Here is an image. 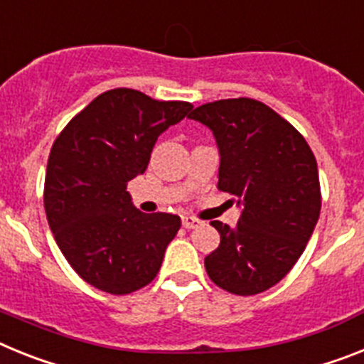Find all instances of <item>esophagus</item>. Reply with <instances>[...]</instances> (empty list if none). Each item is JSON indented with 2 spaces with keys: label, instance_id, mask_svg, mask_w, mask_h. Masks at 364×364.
<instances>
[{
  "label": "esophagus",
  "instance_id": "esophagus-1",
  "mask_svg": "<svg viewBox=\"0 0 364 364\" xmlns=\"http://www.w3.org/2000/svg\"><path fill=\"white\" fill-rule=\"evenodd\" d=\"M181 221H183V227H185V229H194V227H198L201 223V221L194 216H183Z\"/></svg>",
  "mask_w": 364,
  "mask_h": 364
}]
</instances>
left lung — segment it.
Returning a JSON list of instances; mask_svg holds the SVG:
<instances>
[{"label":"left lung","instance_id":"left-lung-1","mask_svg":"<svg viewBox=\"0 0 364 364\" xmlns=\"http://www.w3.org/2000/svg\"><path fill=\"white\" fill-rule=\"evenodd\" d=\"M188 119L210 128L220 150L218 188L242 207L238 225L213 221L220 245L205 258L214 284L257 295L291 271L321 214L314 151L286 119L255 99L196 107Z\"/></svg>","mask_w":364,"mask_h":364}]
</instances>
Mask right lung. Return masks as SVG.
<instances>
[{
  "label": "right lung",
  "mask_w": 364,
  "mask_h": 364,
  "mask_svg": "<svg viewBox=\"0 0 364 364\" xmlns=\"http://www.w3.org/2000/svg\"><path fill=\"white\" fill-rule=\"evenodd\" d=\"M192 109L117 87L69 121L47 161L43 207L60 251L87 284L128 295L156 278L178 235L176 214H144L126 186L146 170L157 137Z\"/></svg>",
  "instance_id": "right-lung-1"
}]
</instances>
